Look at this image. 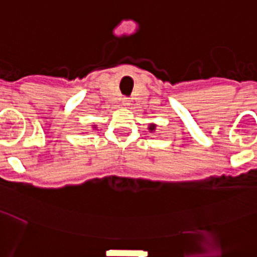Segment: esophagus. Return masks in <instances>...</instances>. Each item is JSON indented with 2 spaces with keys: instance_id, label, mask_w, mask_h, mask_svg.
Instances as JSON below:
<instances>
[{
  "instance_id": "esophagus-1",
  "label": "esophagus",
  "mask_w": 257,
  "mask_h": 257,
  "mask_svg": "<svg viewBox=\"0 0 257 257\" xmlns=\"http://www.w3.org/2000/svg\"><path fill=\"white\" fill-rule=\"evenodd\" d=\"M123 104H124V105H129V100H128V99L124 98L123 99Z\"/></svg>"
}]
</instances>
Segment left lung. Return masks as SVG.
<instances>
[{"instance_id":"obj_1","label":"left lung","mask_w":257,"mask_h":257,"mask_svg":"<svg viewBox=\"0 0 257 257\" xmlns=\"http://www.w3.org/2000/svg\"><path fill=\"white\" fill-rule=\"evenodd\" d=\"M154 129V125H151V131H153Z\"/></svg>"}]
</instances>
